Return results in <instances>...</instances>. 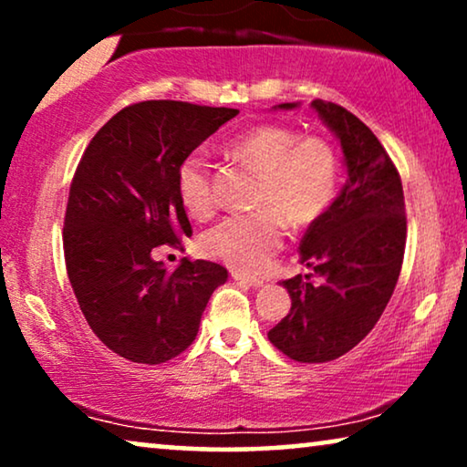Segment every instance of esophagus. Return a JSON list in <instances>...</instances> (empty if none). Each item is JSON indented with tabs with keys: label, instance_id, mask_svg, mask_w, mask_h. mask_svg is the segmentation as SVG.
Here are the masks:
<instances>
[{
	"label": "esophagus",
	"instance_id": "34e87169",
	"mask_svg": "<svg viewBox=\"0 0 467 467\" xmlns=\"http://www.w3.org/2000/svg\"><path fill=\"white\" fill-rule=\"evenodd\" d=\"M232 278H234V280H238V283H240V285H244V286H254V289H257V286L264 285V280H259V278H251V276H246V274H240V272H232Z\"/></svg>",
	"mask_w": 467,
	"mask_h": 467
}]
</instances>
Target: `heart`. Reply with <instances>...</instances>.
Masks as SVG:
<instances>
[{"label":"heart","mask_w":467,"mask_h":467,"mask_svg":"<svg viewBox=\"0 0 467 467\" xmlns=\"http://www.w3.org/2000/svg\"><path fill=\"white\" fill-rule=\"evenodd\" d=\"M235 161L261 171L254 193L259 210L229 214L202 235V251L235 272L254 274L270 265L285 242V221L306 229L327 213L337 193L340 163L329 142L299 138L291 127L265 123L227 144ZM182 206L195 219H206L216 206L213 163L203 149L191 150L176 171Z\"/></svg>","instance_id":"1"}]
</instances>
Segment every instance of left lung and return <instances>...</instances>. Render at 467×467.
Returning a JSON list of instances; mask_svg holds the SVG:
<instances>
[{"label": "left lung", "instance_id": "1", "mask_svg": "<svg viewBox=\"0 0 467 467\" xmlns=\"http://www.w3.org/2000/svg\"><path fill=\"white\" fill-rule=\"evenodd\" d=\"M312 108L340 140L348 178L302 238L299 261L312 274L283 280L291 310L267 331L274 347L299 363L334 361L374 329L398 285L406 248L404 189L379 138L347 108L323 99Z\"/></svg>", "mask_w": 467, "mask_h": 467}]
</instances>
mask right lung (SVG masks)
Masks as SVG:
<instances>
[{
    "label": "right lung",
    "mask_w": 467,
    "mask_h": 467,
    "mask_svg": "<svg viewBox=\"0 0 467 467\" xmlns=\"http://www.w3.org/2000/svg\"><path fill=\"white\" fill-rule=\"evenodd\" d=\"M235 114L171 99L131 104L95 133L76 168L63 223L67 278L93 334L133 363L187 350L227 280L225 267L203 259L168 272L152 251L191 235L178 165Z\"/></svg>",
    "instance_id": "right-lung-1"
}]
</instances>
